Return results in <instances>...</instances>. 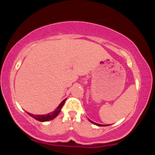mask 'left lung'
Instances as JSON below:
<instances>
[{
	"instance_id": "left-lung-1",
	"label": "left lung",
	"mask_w": 155,
	"mask_h": 155,
	"mask_svg": "<svg viewBox=\"0 0 155 155\" xmlns=\"http://www.w3.org/2000/svg\"><path fill=\"white\" fill-rule=\"evenodd\" d=\"M90 122H92V121H90ZM92 123L93 124H96V125H97V126H100V127H103V126H105V124H97V123H95V122H92Z\"/></svg>"
}]
</instances>
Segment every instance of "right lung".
<instances>
[{
	"label": "right lung",
	"mask_w": 155,
	"mask_h": 155,
	"mask_svg": "<svg viewBox=\"0 0 155 155\" xmlns=\"http://www.w3.org/2000/svg\"><path fill=\"white\" fill-rule=\"evenodd\" d=\"M65 101H66V99L63 100L61 102V104H60L59 106H58V107L54 111L51 112V113L48 114L33 115V114H30V113H28V114L30 115V116L33 117V118H34L35 120L40 121V122H47V121L51 120H53V119H54L55 117H56L58 114H59L60 111H61V108H62V107H63L64 104H65Z\"/></svg>",
	"instance_id": "obj_1"
}]
</instances>
